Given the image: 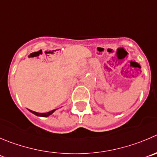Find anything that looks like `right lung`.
Returning a JSON list of instances; mask_svg holds the SVG:
<instances>
[{"mask_svg":"<svg viewBox=\"0 0 157 157\" xmlns=\"http://www.w3.org/2000/svg\"><path fill=\"white\" fill-rule=\"evenodd\" d=\"M29 110L30 112H31V113H33V114H35V116H41V117H48V116H49L50 115H52V113H54V112L55 111L56 109H53L52 110V111L50 112H48V113H37V112H35V111H32V110Z\"/></svg>","mask_w":157,"mask_h":157,"instance_id":"right-lung-1","label":"right lung"}]
</instances>
